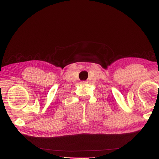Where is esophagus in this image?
<instances>
[{
	"mask_svg": "<svg viewBox=\"0 0 159 159\" xmlns=\"http://www.w3.org/2000/svg\"><path fill=\"white\" fill-rule=\"evenodd\" d=\"M80 83H81V84H85V83H86V82L84 81V80H83V81L80 82Z\"/></svg>",
	"mask_w": 159,
	"mask_h": 159,
	"instance_id": "obj_1",
	"label": "esophagus"
}]
</instances>
